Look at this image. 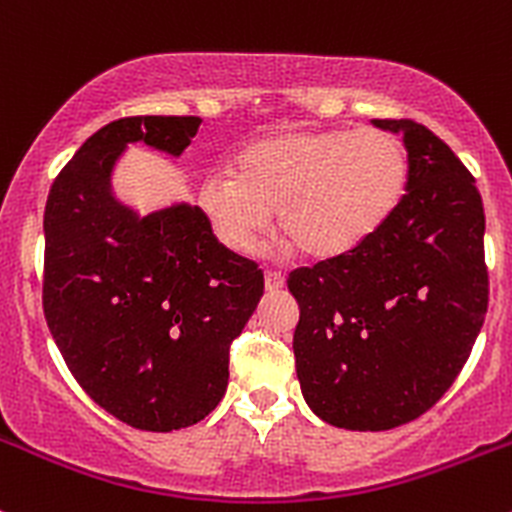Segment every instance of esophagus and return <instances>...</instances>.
<instances>
[{
  "label": "esophagus",
  "mask_w": 512,
  "mask_h": 512,
  "mask_svg": "<svg viewBox=\"0 0 512 512\" xmlns=\"http://www.w3.org/2000/svg\"><path fill=\"white\" fill-rule=\"evenodd\" d=\"M285 287V275L282 272H265V289L267 292H280Z\"/></svg>",
  "instance_id": "1"
}]
</instances>
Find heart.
<instances>
[{
    "mask_svg": "<svg viewBox=\"0 0 512 512\" xmlns=\"http://www.w3.org/2000/svg\"><path fill=\"white\" fill-rule=\"evenodd\" d=\"M409 156L381 128L289 131L242 148L235 170H210L198 203L215 237L247 252L280 210L287 247L334 260L364 245L399 205Z\"/></svg>",
    "mask_w": 512,
    "mask_h": 512,
    "instance_id": "heart-1",
    "label": "heart"
}]
</instances>
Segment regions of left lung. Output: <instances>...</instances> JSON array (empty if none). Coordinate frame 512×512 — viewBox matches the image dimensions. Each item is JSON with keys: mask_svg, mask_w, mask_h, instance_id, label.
<instances>
[{"mask_svg": "<svg viewBox=\"0 0 512 512\" xmlns=\"http://www.w3.org/2000/svg\"><path fill=\"white\" fill-rule=\"evenodd\" d=\"M371 123L404 136L406 195L364 245L287 280L299 304L302 396L347 431H389L426 414L466 364L488 309L476 178L421 123Z\"/></svg>", "mask_w": 512, "mask_h": 512, "instance_id": "8db88e82", "label": "left lung"}]
</instances>
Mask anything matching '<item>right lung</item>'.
I'll return each mask as SVG.
<instances>
[{
    "label": "right lung",
    "mask_w": 512,
    "mask_h": 512,
    "mask_svg": "<svg viewBox=\"0 0 512 512\" xmlns=\"http://www.w3.org/2000/svg\"><path fill=\"white\" fill-rule=\"evenodd\" d=\"M198 116L118 118L56 175L44 210V314L81 389L141 431L203 421L227 389V352L265 280L220 245L198 205L143 215L113 190L128 146L180 158Z\"/></svg>",
    "instance_id": "add662e5"
}]
</instances>
